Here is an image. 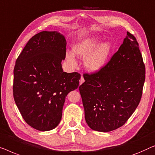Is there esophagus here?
I'll list each match as a JSON object with an SVG mask.
<instances>
[{
    "label": "esophagus",
    "instance_id": "1",
    "mask_svg": "<svg viewBox=\"0 0 155 155\" xmlns=\"http://www.w3.org/2000/svg\"><path fill=\"white\" fill-rule=\"evenodd\" d=\"M84 81H85V80H84V77H83V76H81V77L80 81H79V84L81 85Z\"/></svg>",
    "mask_w": 155,
    "mask_h": 155
}]
</instances>
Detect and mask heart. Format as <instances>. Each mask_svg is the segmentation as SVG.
<instances>
[{
  "label": "heart",
  "instance_id": "b5f03b06",
  "mask_svg": "<svg viewBox=\"0 0 155 155\" xmlns=\"http://www.w3.org/2000/svg\"><path fill=\"white\" fill-rule=\"evenodd\" d=\"M100 43L96 37L87 38L74 45L73 51L76 55L85 58V67L91 71H97L102 69L107 62L113 47L110 42ZM66 59L72 66H76L75 57L70 52L66 53Z\"/></svg>",
  "mask_w": 155,
  "mask_h": 155
}]
</instances>
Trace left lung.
<instances>
[{"instance_id":"left-lung-1","label":"left lung","mask_w":155,"mask_h":155,"mask_svg":"<svg viewBox=\"0 0 155 155\" xmlns=\"http://www.w3.org/2000/svg\"><path fill=\"white\" fill-rule=\"evenodd\" d=\"M79 86L85 119L91 129L109 132L121 127L142 97L145 67L136 37L129 32L105 66L84 74Z\"/></svg>"}]
</instances>
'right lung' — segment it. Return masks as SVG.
<instances>
[{
	"label": "right lung",
	"instance_id": "1",
	"mask_svg": "<svg viewBox=\"0 0 155 155\" xmlns=\"http://www.w3.org/2000/svg\"><path fill=\"white\" fill-rule=\"evenodd\" d=\"M66 45L60 33L41 31L29 39L15 63V102L25 121L41 131L58 125L67 94L79 84V74L62 68Z\"/></svg>",
	"mask_w": 155,
	"mask_h": 155
}]
</instances>
